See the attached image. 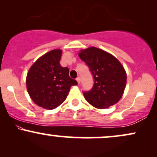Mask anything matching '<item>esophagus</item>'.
I'll use <instances>...</instances> for the list:
<instances>
[{"label": "esophagus", "instance_id": "34e87169", "mask_svg": "<svg viewBox=\"0 0 157 157\" xmlns=\"http://www.w3.org/2000/svg\"><path fill=\"white\" fill-rule=\"evenodd\" d=\"M76 80L77 81V82H78V84H80V81H81V80H80V77H77V79H76Z\"/></svg>", "mask_w": 157, "mask_h": 157}]
</instances>
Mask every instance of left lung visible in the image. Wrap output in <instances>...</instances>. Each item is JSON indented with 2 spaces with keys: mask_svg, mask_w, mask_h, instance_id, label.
<instances>
[{
  "mask_svg": "<svg viewBox=\"0 0 157 157\" xmlns=\"http://www.w3.org/2000/svg\"><path fill=\"white\" fill-rule=\"evenodd\" d=\"M79 57L89 66L94 86L84 91L85 99L97 109H107L120 100L126 86L127 75L120 61L112 55L96 47L80 50Z\"/></svg>",
  "mask_w": 157,
  "mask_h": 157,
  "instance_id": "obj_1",
  "label": "left lung"
}]
</instances>
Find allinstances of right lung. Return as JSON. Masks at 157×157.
I'll return each instance as SVG.
<instances>
[{
    "label": "right lung",
    "mask_w": 157,
    "mask_h": 157,
    "mask_svg": "<svg viewBox=\"0 0 157 157\" xmlns=\"http://www.w3.org/2000/svg\"><path fill=\"white\" fill-rule=\"evenodd\" d=\"M62 50L55 49L41 56L29 70L26 88L33 102L45 109H54L66 100L70 88L77 82L69 77V70L62 67Z\"/></svg>",
    "instance_id": "add662e5"
}]
</instances>
